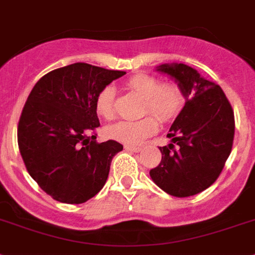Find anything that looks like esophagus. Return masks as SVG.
Here are the masks:
<instances>
[{
    "mask_svg": "<svg viewBox=\"0 0 255 255\" xmlns=\"http://www.w3.org/2000/svg\"><path fill=\"white\" fill-rule=\"evenodd\" d=\"M126 150L128 151H133V153H138L141 150L140 146H133V145H126Z\"/></svg>",
    "mask_w": 255,
    "mask_h": 255,
    "instance_id": "34e87169",
    "label": "esophagus"
}]
</instances>
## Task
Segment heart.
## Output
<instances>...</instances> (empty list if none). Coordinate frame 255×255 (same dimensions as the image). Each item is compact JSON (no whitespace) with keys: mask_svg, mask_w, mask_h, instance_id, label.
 Returning <instances> with one entry per match:
<instances>
[{"mask_svg":"<svg viewBox=\"0 0 255 255\" xmlns=\"http://www.w3.org/2000/svg\"><path fill=\"white\" fill-rule=\"evenodd\" d=\"M131 91L144 98V113H151L162 123L172 121L183 108L184 97L176 83H160L153 75L137 74L126 81ZM114 87L102 88L96 98V110L104 119L114 117ZM154 117L141 118L138 121H121L106 128V136L124 144L136 145L157 131L158 124Z\"/></svg>","mask_w":255,"mask_h":255,"instance_id":"1","label":"heart"}]
</instances>
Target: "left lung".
<instances>
[{
  "label": "left lung",
  "mask_w": 255,
  "mask_h": 255,
  "mask_svg": "<svg viewBox=\"0 0 255 255\" xmlns=\"http://www.w3.org/2000/svg\"><path fill=\"white\" fill-rule=\"evenodd\" d=\"M180 87L185 105L171 126L168 146H159L162 160L150 170L166 193L189 197L215 183L232 150L235 115L223 89L184 63L160 65Z\"/></svg>",
  "instance_id": "1"
}]
</instances>
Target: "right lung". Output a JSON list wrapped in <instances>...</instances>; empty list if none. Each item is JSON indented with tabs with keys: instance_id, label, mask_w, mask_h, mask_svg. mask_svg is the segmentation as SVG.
<instances>
[{
	"instance_id": "1",
	"label": "right lung",
	"mask_w": 255,
	"mask_h": 255,
	"mask_svg": "<svg viewBox=\"0 0 255 255\" xmlns=\"http://www.w3.org/2000/svg\"><path fill=\"white\" fill-rule=\"evenodd\" d=\"M124 74L79 62L44 75L29 93L18 124L19 150L32 179L55 201L83 204L104 188L123 145L98 144L89 134L100 127L97 95Z\"/></svg>"
}]
</instances>
